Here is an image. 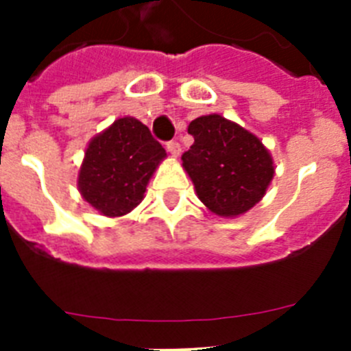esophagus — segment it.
<instances>
[{
	"label": "esophagus",
	"instance_id": "1",
	"mask_svg": "<svg viewBox=\"0 0 351 351\" xmlns=\"http://www.w3.org/2000/svg\"><path fill=\"white\" fill-rule=\"evenodd\" d=\"M167 151H169L170 156L178 158L179 154H181V145L178 144V142H167Z\"/></svg>",
	"mask_w": 351,
	"mask_h": 351
}]
</instances>
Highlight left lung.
I'll return each instance as SVG.
<instances>
[{
  "label": "left lung",
  "instance_id": "left-lung-1",
  "mask_svg": "<svg viewBox=\"0 0 351 351\" xmlns=\"http://www.w3.org/2000/svg\"><path fill=\"white\" fill-rule=\"evenodd\" d=\"M195 142L182 154L200 202L221 218H237L260 202L274 178V160L256 135L219 114L193 119Z\"/></svg>",
  "mask_w": 351,
  "mask_h": 351
}]
</instances>
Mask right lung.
<instances>
[{
  "label": "right lung",
  "instance_id": "obj_1",
  "mask_svg": "<svg viewBox=\"0 0 351 351\" xmlns=\"http://www.w3.org/2000/svg\"><path fill=\"white\" fill-rule=\"evenodd\" d=\"M165 158L147 126L135 117H119L89 141L77 178L79 193L107 218H121L142 202L149 179Z\"/></svg>",
  "mask_w": 351,
  "mask_h": 351
}]
</instances>
